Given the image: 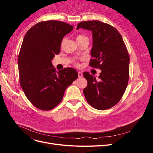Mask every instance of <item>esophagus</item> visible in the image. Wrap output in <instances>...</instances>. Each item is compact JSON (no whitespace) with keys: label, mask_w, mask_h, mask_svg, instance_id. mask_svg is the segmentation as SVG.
I'll use <instances>...</instances> for the list:
<instances>
[{"label":"esophagus","mask_w":153,"mask_h":153,"mask_svg":"<svg viewBox=\"0 0 153 153\" xmlns=\"http://www.w3.org/2000/svg\"><path fill=\"white\" fill-rule=\"evenodd\" d=\"M78 77L80 78V77H82L83 76V74L81 71H78Z\"/></svg>","instance_id":"esophagus-1"}]
</instances>
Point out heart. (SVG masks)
I'll list each match as a JSON object with an SVG mask.
<instances>
[{"instance_id": "heart-1", "label": "heart", "mask_w": 153, "mask_h": 153, "mask_svg": "<svg viewBox=\"0 0 153 153\" xmlns=\"http://www.w3.org/2000/svg\"><path fill=\"white\" fill-rule=\"evenodd\" d=\"M84 36H82V35H78V36H77V37H76V40H78V39H81V38H84Z\"/></svg>"}]
</instances>
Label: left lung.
Wrapping results in <instances>:
<instances>
[{
    "label": "left lung",
    "instance_id": "8db88e82",
    "mask_svg": "<svg viewBox=\"0 0 153 153\" xmlns=\"http://www.w3.org/2000/svg\"><path fill=\"white\" fill-rule=\"evenodd\" d=\"M92 32V57L89 65L100 68L98 80L89 72L83 73L87 81L84 89L92 107L106 110L116 105L123 97L129 80V56L121 35L109 24L98 20L82 22L76 29Z\"/></svg>",
    "mask_w": 153,
    "mask_h": 153
}]
</instances>
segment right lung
Here are the masks:
<instances>
[{"label":"right lung","mask_w":153,"mask_h":153,"mask_svg":"<svg viewBox=\"0 0 153 153\" xmlns=\"http://www.w3.org/2000/svg\"><path fill=\"white\" fill-rule=\"evenodd\" d=\"M73 29V25L63 22H41L24 36L18 59L20 84L27 99L39 109L55 107L78 78L75 69L57 72L52 62L55 54L60 52L64 36Z\"/></svg>","instance_id":"obj_1"}]
</instances>
